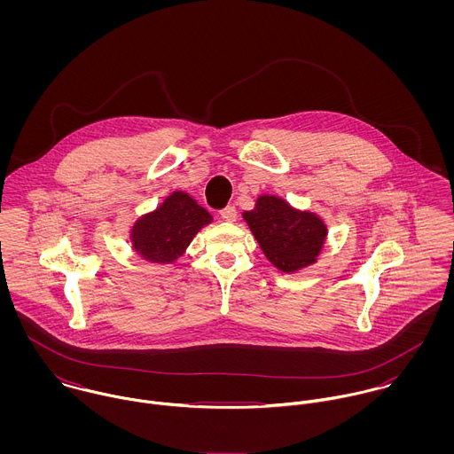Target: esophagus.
I'll use <instances>...</instances> for the list:
<instances>
[{
  "label": "esophagus",
  "instance_id": "34e87169",
  "mask_svg": "<svg viewBox=\"0 0 454 454\" xmlns=\"http://www.w3.org/2000/svg\"><path fill=\"white\" fill-rule=\"evenodd\" d=\"M220 216L223 222H236L238 218V211L234 206H225L222 211H220Z\"/></svg>",
  "mask_w": 454,
  "mask_h": 454
}]
</instances>
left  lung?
I'll list each match as a JSON object with an SVG mask.
<instances>
[{"mask_svg": "<svg viewBox=\"0 0 454 454\" xmlns=\"http://www.w3.org/2000/svg\"><path fill=\"white\" fill-rule=\"evenodd\" d=\"M243 218L263 255L283 272L317 262L326 238V227L317 215L294 209L276 195H260L255 209L245 211Z\"/></svg>", "mask_w": 454, "mask_h": 454, "instance_id": "8db88e82", "label": "left lung"}]
</instances>
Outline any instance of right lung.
<instances>
[{"label":"right lung","instance_id":"1","mask_svg":"<svg viewBox=\"0 0 454 454\" xmlns=\"http://www.w3.org/2000/svg\"><path fill=\"white\" fill-rule=\"evenodd\" d=\"M211 215L185 192L169 195L153 213L139 218L132 231V248L150 262L171 263L191 245Z\"/></svg>","mask_w":454,"mask_h":454}]
</instances>
